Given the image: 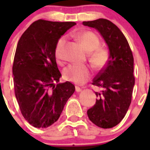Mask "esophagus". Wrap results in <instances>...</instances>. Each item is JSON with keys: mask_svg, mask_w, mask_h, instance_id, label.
I'll return each instance as SVG.
<instances>
[{"mask_svg": "<svg viewBox=\"0 0 150 150\" xmlns=\"http://www.w3.org/2000/svg\"><path fill=\"white\" fill-rule=\"evenodd\" d=\"M75 90H76V91H77V92H79V91L82 90V88L79 86H75Z\"/></svg>", "mask_w": 150, "mask_h": 150, "instance_id": "obj_1", "label": "esophagus"}]
</instances>
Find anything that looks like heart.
I'll return each mask as SVG.
<instances>
[{
    "label": "heart",
    "mask_w": 150,
    "mask_h": 150,
    "mask_svg": "<svg viewBox=\"0 0 150 150\" xmlns=\"http://www.w3.org/2000/svg\"><path fill=\"white\" fill-rule=\"evenodd\" d=\"M76 39L88 52H91L90 61L96 68H101L109 59V52L105 48L100 47L98 37L91 31H82L76 34ZM65 38L62 36L58 40L55 47V56L58 62L62 59V50L65 43ZM91 71L88 65L85 64H71L64 70V76L66 79L82 84L88 80L91 76Z\"/></svg>",
    "instance_id": "1"
}]
</instances>
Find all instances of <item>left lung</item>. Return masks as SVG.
Here are the masks:
<instances>
[{
    "instance_id": "8db88e82",
    "label": "left lung",
    "mask_w": 150,
    "mask_h": 150,
    "mask_svg": "<svg viewBox=\"0 0 150 150\" xmlns=\"http://www.w3.org/2000/svg\"><path fill=\"white\" fill-rule=\"evenodd\" d=\"M83 24L98 30L110 51L107 64L91 83L102 90L95 92L98 99L87 114L97 126L111 128L122 120L132 102L135 81L134 57L125 35L112 22L98 18Z\"/></svg>"
}]
</instances>
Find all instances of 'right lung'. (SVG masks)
Wrapping results in <instances>:
<instances>
[{"label": "right lung", "mask_w": 150, "mask_h": 150, "mask_svg": "<svg viewBox=\"0 0 150 150\" xmlns=\"http://www.w3.org/2000/svg\"><path fill=\"white\" fill-rule=\"evenodd\" d=\"M76 23L39 19L33 22L17 44L13 64L16 98L23 117L35 128H47L59 120L75 91L62 76L56 64L57 41Z\"/></svg>", "instance_id": "add662e5"}]
</instances>
